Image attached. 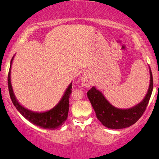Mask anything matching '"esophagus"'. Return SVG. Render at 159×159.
<instances>
[{"label": "esophagus", "mask_w": 159, "mask_h": 159, "mask_svg": "<svg viewBox=\"0 0 159 159\" xmlns=\"http://www.w3.org/2000/svg\"><path fill=\"white\" fill-rule=\"evenodd\" d=\"M81 82L83 84V85L85 86V87H90L93 84V80L92 78L90 77V74L87 73V72L84 74L81 77Z\"/></svg>", "instance_id": "34e87169"}]
</instances>
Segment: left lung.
Instances as JSON below:
<instances>
[{
    "label": "left lung",
    "mask_w": 159,
    "mask_h": 159,
    "mask_svg": "<svg viewBox=\"0 0 159 159\" xmlns=\"http://www.w3.org/2000/svg\"><path fill=\"white\" fill-rule=\"evenodd\" d=\"M149 85L143 99L129 108H118L109 102L102 93L96 87L87 92V97L96 112V117L108 129H120L131 126L140 119L147 108L153 89V80L149 68Z\"/></svg>",
    "instance_id": "left-lung-1"
}]
</instances>
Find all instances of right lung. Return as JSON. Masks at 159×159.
<instances>
[{
  "mask_svg": "<svg viewBox=\"0 0 159 159\" xmlns=\"http://www.w3.org/2000/svg\"><path fill=\"white\" fill-rule=\"evenodd\" d=\"M13 58L14 56L12 57L10 62V71H9L8 74V87L11 100H12L13 105H15L16 109L19 111V112L25 119L30 121L34 125H37L40 128L54 130V129L62 126L66 120L67 116H68L69 108V98L70 96L71 93H72V82L69 84L68 87L62 96L61 99L53 108L47 111H43V112H36V111L29 110L19 103V102L16 97L15 93H14L13 89H12L10 75Z\"/></svg>",
  "mask_w": 159,
  "mask_h": 159,
  "instance_id": "add662e5",
  "label": "right lung"
}]
</instances>
